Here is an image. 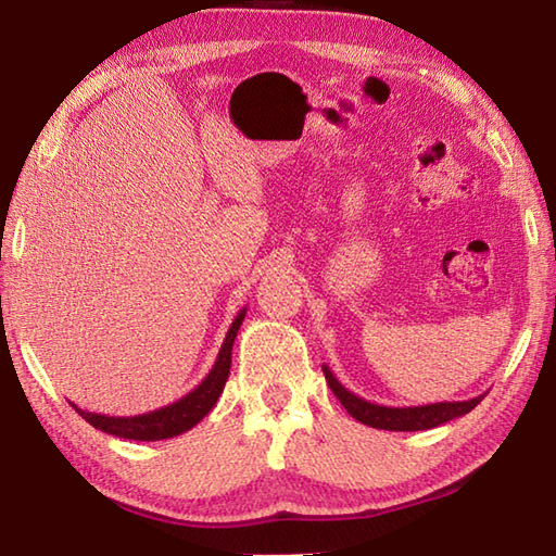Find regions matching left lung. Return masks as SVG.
<instances>
[{
	"mask_svg": "<svg viewBox=\"0 0 556 556\" xmlns=\"http://www.w3.org/2000/svg\"><path fill=\"white\" fill-rule=\"evenodd\" d=\"M323 372L327 377V384L332 389L334 396L341 401L353 418L361 420L363 425H370L377 430H394V432H416V430H432L437 425H444L458 416H466V413L473 410L485 394L468 401H440V404H428V406H380L372 404V401H365L363 396L349 392V389L341 384L332 370L323 365Z\"/></svg>",
	"mask_w": 556,
	"mask_h": 556,
	"instance_id": "1",
	"label": "left lung"
}]
</instances>
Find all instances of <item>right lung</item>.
Returning a JSON list of instances; mask_svg holds the SVG:
<instances>
[{"mask_svg":"<svg viewBox=\"0 0 556 556\" xmlns=\"http://www.w3.org/2000/svg\"><path fill=\"white\" fill-rule=\"evenodd\" d=\"M243 317H245V308H241L239 315L233 317L229 332L224 337V344L217 353V361L212 365V370L207 372L205 380L200 382L193 392H188L179 401H174V404L143 413V416H128V418H114V416H102V413L80 410L74 401H71V406H74L96 430H102L114 437H124V440L157 442V440H169V437H176L195 428V425L203 420L212 408H215L222 389L229 380L233 339H236V332H239Z\"/></svg>","mask_w":556,"mask_h":556,"instance_id":"obj_1","label":"right lung"}]
</instances>
